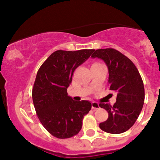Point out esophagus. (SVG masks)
<instances>
[{"mask_svg": "<svg viewBox=\"0 0 160 160\" xmlns=\"http://www.w3.org/2000/svg\"><path fill=\"white\" fill-rule=\"evenodd\" d=\"M92 108L93 110H97V109H98L100 108V106H99V104L98 102H92Z\"/></svg>", "mask_w": 160, "mask_h": 160, "instance_id": "1", "label": "esophagus"}]
</instances>
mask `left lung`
<instances>
[{
	"label": "left lung",
	"mask_w": 160,
	"mask_h": 160,
	"mask_svg": "<svg viewBox=\"0 0 160 160\" xmlns=\"http://www.w3.org/2000/svg\"><path fill=\"white\" fill-rule=\"evenodd\" d=\"M92 58L106 62L109 89L117 92L114 106L99 104L108 114V119L100 123V128L110 134H121L133 126L142 109L145 89L142 78L133 62L114 48L94 50Z\"/></svg>",
	"instance_id": "obj_1"
}]
</instances>
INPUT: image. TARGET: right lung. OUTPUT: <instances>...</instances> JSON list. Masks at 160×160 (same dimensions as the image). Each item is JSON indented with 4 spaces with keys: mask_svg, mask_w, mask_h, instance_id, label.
Segmentation results:
<instances>
[{
    "mask_svg": "<svg viewBox=\"0 0 160 160\" xmlns=\"http://www.w3.org/2000/svg\"><path fill=\"white\" fill-rule=\"evenodd\" d=\"M94 51L58 50L38 70L32 88L34 106L44 128L57 138H70L78 134L82 128V119L92 108L89 101L72 100L67 88L74 70Z\"/></svg>",
    "mask_w": 160,
    "mask_h": 160,
    "instance_id": "add662e5",
    "label": "right lung"
}]
</instances>
